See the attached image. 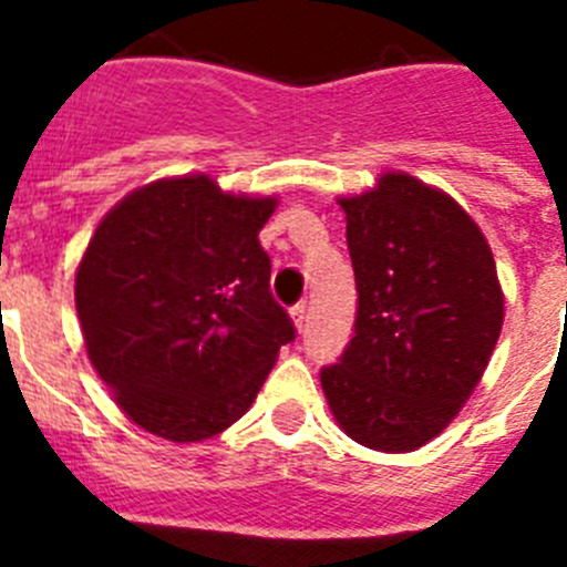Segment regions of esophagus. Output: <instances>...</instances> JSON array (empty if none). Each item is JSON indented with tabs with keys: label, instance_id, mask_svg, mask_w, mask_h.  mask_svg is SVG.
Returning <instances> with one entry per match:
<instances>
[{
	"label": "esophagus",
	"instance_id": "34e87169",
	"mask_svg": "<svg viewBox=\"0 0 567 567\" xmlns=\"http://www.w3.org/2000/svg\"><path fill=\"white\" fill-rule=\"evenodd\" d=\"M292 323H295V329H298V332H303V329H307V303H303V300H300V303H295L292 307Z\"/></svg>",
	"mask_w": 567,
	"mask_h": 567
}]
</instances>
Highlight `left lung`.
Wrapping results in <instances>:
<instances>
[{
    "instance_id": "left-lung-1",
    "label": "left lung",
    "mask_w": 567,
    "mask_h": 567,
    "mask_svg": "<svg viewBox=\"0 0 567 567\" xmlns=\"http://www.w3.org/2000/svg\"><path fill=\"white\" fill-rule=\"evenodd\" d=\"M340 207L358 318L320 385L354 443L414 452L457 417L497 346V264L471 215L414 175H380Z\"/></svg>"
}]
</instances>
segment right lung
<instances>
[{"instance_id": "right-lung-1", "label": "right lung", "mask_w": 567, "mask_h": 567, "mask_svg": "<svg viewBox=\"0 0 567 567\" xmlns=\"http://www.w3.org/2000/svg\"><path fill=\"white\" fill-rule=\"evenodd\" d=\"M275 204L202 173L162 178L124 195L90 238L76 272L87 358L150 434H221L295 340L258 240Z\"/></svg>"}]
</instances>
